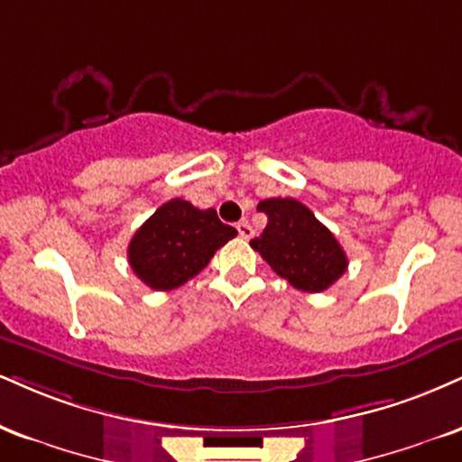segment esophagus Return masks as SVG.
Wrapping results in <instances>:
<instances>
[{
    "instance_id": "obj_1",
    "label": "esophagus",
    "mask_w": 462,
    "mask_h": 462,
    "mask_svg": "<svg viewBox=\"0 0 462 462\" xmlns=\"http://www.w3.org/2000/svg\"><path fill=\"white\" fill-rule=\"evenodd\" d=\"M236 230H238V236H241V238H252L254 236V227L249 226L247 221H238Z\"/></svg>"
}]
</instances>
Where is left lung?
Listing matches in <instances>:
<instances>
[{"label": "left lung", "instance_id": "1", "mask_svg": "<svg viewBox=\"0 0 462 462\" xmlns=\"http://www.w3.org/2000/svg\"><path fill=\"white\" fill-rule=\"evenodd\" d=\"M266 227L249 245L277 275L303 292H322L346 271L348 260L337 238L294 198H271L258 204Z\"/></svg>", "mask_w": 462, "mask_h": 462}]
</instances>
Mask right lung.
Returning <instances> with one entry per match:
<instances>
[{"label":"right lung","instance_id":"add662e5","mask_svg":"<svg viewBox=\"0 0 462 462\" xmlns=\"http://www.w3.org/2000/svg\"><path fill=\"white\" fill-rule=\"evenodd\" d=\"M236 236L215 208L199 210L174 198L154 210L129 243V264L152 291H174L196 277L215 252Z\"/></svg>","mask_w":462,"mask_h":462}]
</instances>
